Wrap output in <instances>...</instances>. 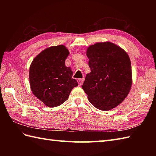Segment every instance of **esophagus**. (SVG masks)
I'll return each mask as SVG.
<instances>
[{
    "instance_id": "34e87169",
    "label": "esophagus",
    "mask_w": 156,
    "mask_h": 156,
    "mask_svg": "<svg viewBox=\"0 0 156 156\" xmlns=\"http://www.w3.org/2000/svg\"><path fill=\"white\" fill-rule=\"evenodd\" d=\"M84 81V78H80V79H78V83L79 86H82V84H83V82Z\"/></svg>"
}]
</instances>
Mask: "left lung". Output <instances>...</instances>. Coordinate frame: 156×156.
I'll use <instances>...</instances> for the list:
<instances>
[{
    "mask_svg": "<svg viewBox=\"0 0 156 156\" xmlns=\"http://www.w3.org/2000/svg\"><path fill=\"white\" fill-rule=\"evenodd\" d=\"M87 55L91 72L82 88L94 107L111 110L123 101L131 90L130 59L123 49L111 42L89 46Z\"/></svg>",
    "mask_w": 156,
    "mask_h": 156,
    "instance_id": "left-lung-1",
    "label": "left lung"
}]
</instances>
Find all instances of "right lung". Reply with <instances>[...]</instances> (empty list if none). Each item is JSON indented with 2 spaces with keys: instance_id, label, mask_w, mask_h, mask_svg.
Segmentation results:
<instances>
[{
  "instance_id": "right-lung-1",
  "label": "right lung",
  "mask_w": 156,
  "mask_h": 156,
  "mask_svg": "<svg viewBox=\"0 0 156 156\" xmlns=\"http://www.w3.org/2000/svg\"><path fill=\"white\" fill-rule=\"evenodd\" d=\"M69 55L64 45L52 46L34 59L29 68V82L34 94L49 107H55L67 100L78 82L65 61Z\"/></svg>"
}]
</instances>
